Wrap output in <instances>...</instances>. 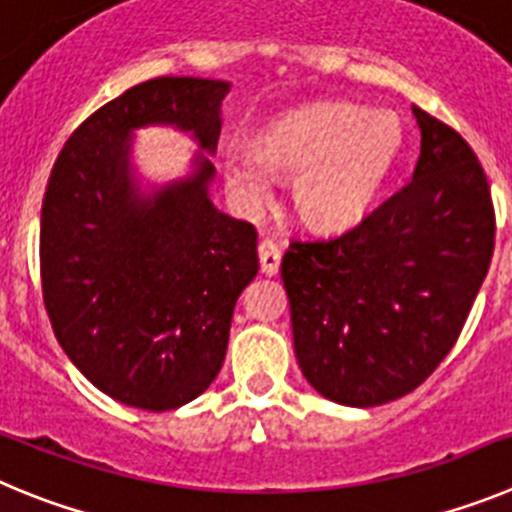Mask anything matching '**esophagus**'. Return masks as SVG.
I'll return each instance as SVG.
<instances>
[{"label": "esophagus", "mask_w": 512, "mask_h": 512, "mask_svg": "<svg viewBox=\"0 0 512 512\" xmlns=\"http://www.w3.org/2000/svg\"><path fill=\"white\" fill-rule=\"evenodd\" d=\"M257 255H260V270L265 275H275L280 267V247L273 239H260L257 245Z\"/></svg>", "instance_id": "obj_1"}]
</instances>
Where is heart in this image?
Listing matches in <instances>:
<instances>
[{"instance_id":"b5f03b06","label":"heart","mask_w":512,"mask_h":512,"mask_svg":"<svg viewBox=\"0 0 512 512\" xmlns=\"http://www.w3.org/2000/svg\"><path fill=\"white\" fill-rule=\"evenodd\" d=\"M403 147L400 122L367 107L329 101L273 122L255 155H229L224 183L237 204L257 209L270 196V173L293 178L290 206L306 227L336 232L357 224Z\"/></svg>"}]
</instances>
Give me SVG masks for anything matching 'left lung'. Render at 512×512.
I'll use <instances>...</instances> for the list:
<instances>
[{
    "label": "left lung",
    "mask_w": 512,
    "mask_h": 512,
    "mask_svg": "<svg viewBox=\"0 0 512 512\" xmlns=\"http://www.w3.org/2000/svg\"><path fill=\"white\" fill-rule=\"evenodd\" d=\"M413 181L357 227L293 239L280 265L303 375L342 405L413 393L457 344L495 250L485 170L457 130L413 107Z\"/></svg>",
    "instance_id": "left-lung-1"
}]
</instances>
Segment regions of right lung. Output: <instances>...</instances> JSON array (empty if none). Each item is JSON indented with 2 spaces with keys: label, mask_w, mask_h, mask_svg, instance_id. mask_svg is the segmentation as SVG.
<instances>
[{
  "label": "right lung",
  "mask_w": 512,
  "mask_h": 512,
  "mask_svg": "<svg viewBox=\"0 0 512 512\" xmlns=\"http://www.w3.org/2000/svg\"><path fill=\"white\" fill-rule=\"evenodd\" d=\"M227 81H142L78 124L50 170L40 280L55 339L101 393L173 411L219 375L257 232L214 209L209 158L153 199L130 181V132L176 124L214 153Z\"/></svg>",
  "instance_id": "obj_1"
}]
</instances>
